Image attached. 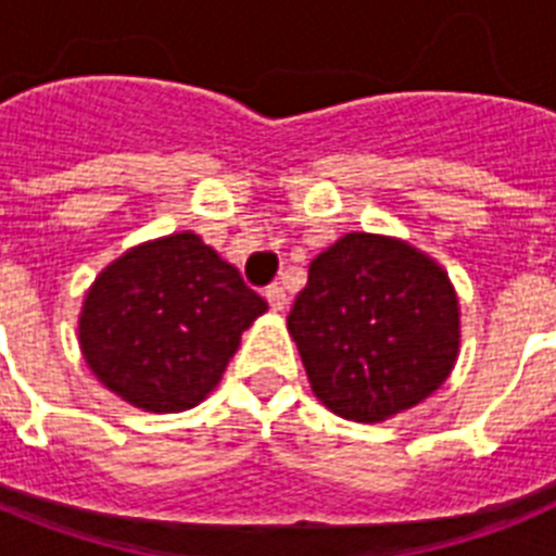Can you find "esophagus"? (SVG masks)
I'll return each instance as SVG.
<instances>
[{
	"mask_svg": "<svg viewBox=\"0 0 556 556\" xmlns=\"http://www.w3.org/2000/svg\"><path fill=\"white\" fill-rule=\"evenodd\" d=\"M264 298H267V303H269V308H273V312H283V308H287V303H289L287 292H283V287H278V283H273V287L264 289Z\"/></svg>",
	"mask_w": 556,
	"mask_h": 556,
	"instance_id": "34e87169",
	"label": "esophagus"
}]
</instances>
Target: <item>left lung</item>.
Segmentation results:
<instances>
[{"label":"left lung","mask_w":556,"mask_h":556,"mask_svg":"<svg viewBox=\"0 0 556 556\" xmlns=\"http://www.w3.org/2000/svg\"><path fill=\"white\" fill-rule=\"evenodd\" d=\"M287 328L333 415L381 424L440 390L459 356V301L404 239L345 233L308 264Z\"/></svg>","instance_id":"1"}]
</instances>
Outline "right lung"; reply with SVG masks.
Wrapping results in <instances>:
<instances>
[{"mask_svg": "<svg viewBox=\"0 0 556 556\" xmlns=\"http://www.w3.org/2000/svg\"><path fill=\"white\" fill-rule=\"evenodd\" d=\"M267 301L198 233L130 248L86 292L80 351L111 392L144 412H184L219 384Z\"/></svg>", "mask_w": 556, "mask_h": 556, "instance_id": "obj_1", "label": "right lung"}]
</instances>
